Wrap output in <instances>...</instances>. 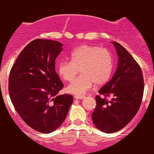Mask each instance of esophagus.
<instances>
[{
    "label": "esophagus",
    "mask_w": 154,
    "mask_h": 154,
    "mask_svg": "<svg viewBox=\"0 0 154 154\" xmlns=\"http://www.w3.org/2000/svg\"><path fill=\"white\" fill-rule=\"evenodd\" d=\"M85 97V96H84V95H75V99H79V100L84 99Z\"/></svg>",
    "instance_id": "34e87169"
}]
</instances>
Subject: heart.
Masks as SVG:
<instances>
[{
  "instance_id": "1",
  "label": "heart",
  "mask_w": 154,
  "mask_h": 154,
  "mask_svg": "<svg viewBox=\"0 0 154 154\" xmlns=\"http://www.w3.org/2000/svg\"><path fill=\"white\" fill-rule=\"evenodd\" d=\"M72 61L62 60L59 63L57 72L61 79L70 82L66 88L72 94L83 95L93 88L106 83L110 78L113 70L112 56L107 49L95 45H81L70 54Z\"/></svg>"
}]
</instances>
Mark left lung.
Listing matches in <instances>:
<instances>
[{"instance_id": "left-lung-1", "label": "left lung", "mask_w": 154, "mask_h": 154, "mask_svg": "<svg viewBox=\"0 0 154 154\" xmlns=\"http://www.w3.org/2000/svg\"><path fill=\"white\" fill-rule=\"evenodd\" d=\"M112 43L118 56L117 68L111 80L98 91L100 95L111 98L107 100L96 95V107L92 114L95 126L106 133L119 131L133 119L144 91L140 67L122 45Z\"/></svg>"}]
</instances>
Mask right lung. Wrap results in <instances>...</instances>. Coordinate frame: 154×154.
<instances>
[{"instance_id":"obj_1","label":"right lung","mask_w":154,"mask_h":154,"mask_svg":"<svg viewBox=\"0 0 154 154\" xmlns=\"http://www.w3.org/2000/svg\"><path fill=\"white\" fill-rule=\"evenodd\" d=\"M62 46L55 40H32L10 72L8 91L16 111L28 126L41 133L59 128L73 103L72 95H58L63 85L55 62Z\"/></svg>"}]
</instances>
